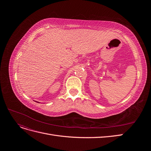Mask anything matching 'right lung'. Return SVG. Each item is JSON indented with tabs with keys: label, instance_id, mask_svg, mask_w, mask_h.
Here are the masks:
<instances>
[{
	"label": "right lung",
	"instance_id": "1",
	"mask_svg": "<svg viewBox=\"0 0 151 151\" xmlns=\"http://www.w3.org/2000/svg\"><path fill=\"white\" fill-rule=\"evenodd\" d=\"M37 103H38V102H37Z\"/></svg>",
	"mask_w": 151,
	"mask_h": 151
}]
</instances>
